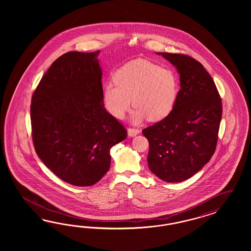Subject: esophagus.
Listing matches in <instances>:
<instances>
[{
    "label": "esophagus",
    "instance_id": "esophagus-1",
    "mask_svg": "<svg viewBox=\"0 0 251 251\" xmlns=\"http://www.w3.org/2000/svg\"><path fill=\"white\" fill-rule=\"evenodd\" d=\"M140 129H133V128H129L128 129V134L129 137H134L138 135L140 133Z\"/></svg>",
    "mask_w": 251,
    "mask_h": 251
}]
</instances>
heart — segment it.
Instances as JSON below:
<instances>
[{
	"label": "heart",
	"mask_w": 251,
	"mask_h": 251,
	"mask_svg": "<svg viewBox=\"0 0 251 251\" xmlns=\"http://www.w3.org/2000/svg\"><path fill=\"white\" fill-rule=\"evenodd\" d=\"M114 83L104 84L102 99L106 110L122 119L131 105L133 123L148 117L152 122L163 120L174 109L179 95V78L172 69L161 67L146 60L131 61L119 69Z\"/></svg>",
	"instance_id": "obj_1"
}]
</instances>
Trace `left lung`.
Instances as JSON below:
<instances>
[{"instance_id": "left-lung-1", "label": "left lung", "mask_w": 251, "mask_h": 251, "mask_svg": "<svg viewBox=\"0 0 251 251\" xmlns=\"http://www.w3.org/2000/svg\"><path fill=\"white\" fill-rule=\"evenodd\" d=\"M179 75L180 90L174 109L143 129L149 142V169L166 182H181L212 158L222 119L219 93L201 62L184 54L156 52Z\"/></svg>"}]
</instances>
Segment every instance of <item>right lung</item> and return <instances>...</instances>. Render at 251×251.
I'll return each instance as SVG.
<instances>
[{
	"label": "right lung",
	"mask_w": 251,
	"mask_h": 251,
	"mask_svg": "<svg viewBox=\"0 0 251 251\" xmlns=\"http://www.w3.org/2000/svg\"><path fill=\"white\" fill-rule=\"evenodd\" d=\"M99 50L70 51L51 64L32 96L38 157L63 181L92 186L110 167V148L127 130L104 107Z\"/></svg>",
	"instance_id": "1"
}]
</instances>
